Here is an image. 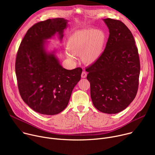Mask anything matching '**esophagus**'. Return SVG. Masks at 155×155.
Wrapping results in <instances>:
<instances>
[{
	"label": "esophagus",
	"mask_w": 155,
	"mask_h": 155,
	"mask_svg": "<svg viewBox=\"0 0 155 155\" xmlns=\"http://www.w3.org/2000/svg\"><path fill=\"white\" fill-rule=\"evenodd\" d=\"M81 78H86V76H87V73H86V72H83L81 73Z\"/></svg>",
	"instance_id": "1"
}]
</instances>
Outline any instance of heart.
<instances>
[{
  "label": "heart",
  "mask_w": 155,
  "mask_h": 155,
  "mask_svg": "<svg viewBox=\"0 0 155 155\" xmlns=\"http://www.w3.org/2000/svg\"><path fill=\"white\" fill-rule=\"evenodd\" d=\"M107 40L102 29H81L74 32L68 38L66 48L68 58L75 59L74 54H80L81 61L86 65H93L101 58Z\"/></svg>",
  "instance_id": "heart-1"
}]
</instances>
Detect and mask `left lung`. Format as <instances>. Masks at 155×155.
Instances as JSON below:
<instances>
[{"label":"left lung","mask_w":155,"mask_h":155,"mask_svg":"<svg viewBox=\"0 0 155 155\" xmlns=\"http://www.w3.org/2000/svg\"><path fill=\"white\" fill-rule=\"evenodd\" d=\"M109 30L101 58L88 67L91 97L100 112L115 114L124 110L137 94L140 61L135 40L121 21L103 19Z\"/></svg>","instance_id":"8db88e82"}]
</instances>
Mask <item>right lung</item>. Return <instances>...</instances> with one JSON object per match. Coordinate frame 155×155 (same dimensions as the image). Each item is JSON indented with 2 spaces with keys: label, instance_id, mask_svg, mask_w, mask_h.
Listing matches in <instances>:
<instances>
[{
  "label": "right lung",
  "instance_id": "add662e5",
  "mask_svg": "<svg viewBox=\"0 0 155 155\" xmlns=\"http://www.w3.org/2000/svg\"><path fill=\"white\" fill-rule=\"evenodd\" d=\"M68 20L48 19L32 26L22 40L16 56L15 71L18 89L23 101L43 115L58 114L69 104L72 92L81 78L80 68L67 70L49 50L56 34L61 41Z\"/></svg>",
  "mask_w": 155,
  "mask_h": 155
}]
</instances>
